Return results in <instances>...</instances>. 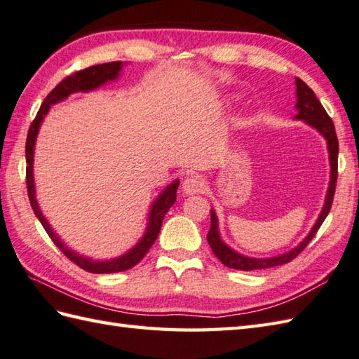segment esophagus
<instances>
[{"mask_svg":"<svg viewBox=\"0 0 359 359\" xmlns=\"http://www.w3.org/2000/svg\"><path fill=\"white\" fill-rule=\"evenodd\" d=\"M205 189H206L205 180H203L202 176H197V174H196V176H189L182 182V191L187 196L200 194V193H203Z\"/></svg>","mask_w":359,"mask_h":359,"instance_id":"1","label":"esophagus"}]
</instances>
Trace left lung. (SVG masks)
<instances>
[{
	"mask_svg": "<svg viewBox=\"0 0 359 359\" xmlns=\"http://www.w3.org/2000/svg\"><path fill=\"white\" fill-rule=\"evenodd\" d=\"M295 86H297V114L294 119L303 121L307 125H311L320 135L326 139L327 142V151H329V162H330V182L327 188L326 200H324L323 210L316 219L309 234L304 237L303 241H299L294 249H290L289 252H285L281 255L268 257V258H254V257H246L243 254H238L234 249L229 248L220 237L219 231V219L215 215V211L211 210V229L208 232V243H210L212 252L215 257L231 269H238V271H254V269H266V268H273V266L286 264L290 260L303 251V249L309 245V241L315 237L316 231L320 229L324 219L327 217L330 211V206L333 202V194H335V187H337V176H338V137L335 133V127H333V122L329 118V114L324 110L321 102L316 99L315 93L311 87H307L306 82H303L299 78H295Z\"/></svg>",
	"mask_w": 359,
	"mask_h": 359,
	"instance_id": "8db88e82",
	"label": "left lung"
}]
</instances>
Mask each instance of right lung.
Masks as SVG:
<instances>
[{"instance_id":"add662e5","label":"right lung","mask_w":359,"mask_h":359,"mask_svg":"<svg viewBox=\"0 0 359 359\" xmlns=\"http://www.w3.org/2000/svg\"><path fill=\"white\" fill-rule=\"evenodd\" d=\"M122 67H123L122 61L99 64V65L88 67V69H86V70L76 72L74 74H70V76H67L64 81H61L60 84L50 91L47 97L44 99V102H43V105H41L35 121H33L30 125L27 142H26V162H27L26 182H27V193H29V200H30V205L33 208V212H35L38 220L44 226L48 237L52 238L53 243L61 249V252L67 258H70L73 263H76L79 268H82L87 272H91V273H114V272L127 271V269H131L133 266H136L142 260V258L145 257L148 249L153 246L157 236H159L165 214L168 212L170 208L174 205V202H176L177 188H179L180 182H179V179H176L172 183H170V185L166 187L159 196H157L151 208H149L148 222H147V228H145L144 236L140 237V240L130 249V251L122 254L121 257L110 258V260H93V258L82 255L67 246L60 238V236H57L53 231L52 224H50L47 222V219L44 217V214H43V211H41L38 200H36L35 177H33V156H35V144H36V137H38V133L41 128V123H43L44 118L47 116L50 107L64 101V99H67L73 93H78V91H84V93H87V91L96 90L101 86L107 84V82L119 79Z\"/></svg>"}]
</instances>
